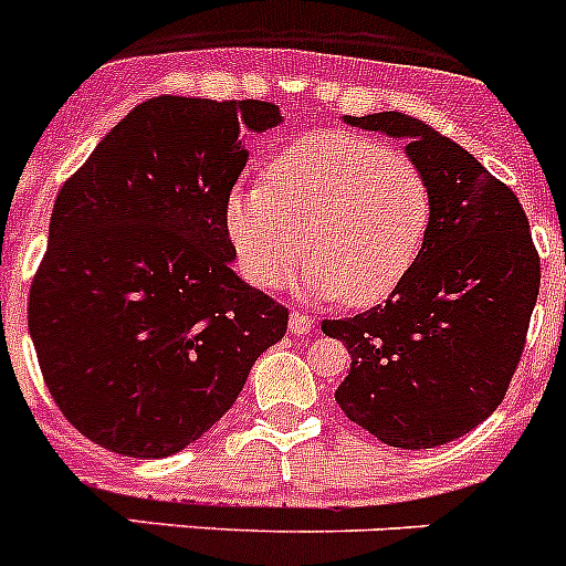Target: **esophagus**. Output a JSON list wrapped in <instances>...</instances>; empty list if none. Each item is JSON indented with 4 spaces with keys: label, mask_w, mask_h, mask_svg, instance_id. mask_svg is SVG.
Returning a JSON list of instances; mask_svg holds the SVG:
<instances>
[{
    "label": "esophagus",
    "mask_w": 566,
    "mask_h": 566,
    "mask_svg": "<svg viewBox=\"0 0 566 566\" xmlns=\"http://www.w3.org/2000/svg\"><path fill=\"white\" fill-rule=\"evenodd\" d=\"M314 328V319L308 317V314L303 312H292V317H289V332L292 334H306Z\"/></svg>",
    "instance_id": "1"
}]
</instances>
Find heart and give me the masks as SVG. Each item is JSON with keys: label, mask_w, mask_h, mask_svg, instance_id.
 <instances>
[{"label": "heart", "mask_w": 566, "mask_h": 566, "mask_svg": "<svg viewBox=\"0 0 566 566\" xmlns=\"http://www.w3.org/2000/svg\"><path fill=\"white\" fill-rule=\"evenodd\" d=\"M431 218L428 175L357 133L289 144L266 184L227 201L229 240L254 286H277L308 252L306 292L357 308L385 300L411 274Z\"/></svg>", "instance_id": "obj_1"}]
</instances>
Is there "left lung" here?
Segmentation results:
<instances>
[{"instance_id": "1", "label": "left lung", "mask_w": 566, "mask_h": 566, "mask_svg": "<svg viewBox=\"0 0 566 566\" xmlns=\"http://www.w3.org/2000/svg\"><path fill=\"white\" fill-rule=\"evenodd\" d=\"M405 138L428 175L433 218L411 274L363 314L323 319L352 354L334 399L359 428L405 451L453 442L502 405L542 283L527 214L507 184L431 124L405 113L345 115Z\"/></svg>"}]
</instances>
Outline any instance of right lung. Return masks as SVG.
Instances as JSON below:
<instances>
[{
    "label": "right lung",
    "instance_id": "1",
    "mask_svg": "<svg viewBox=\"0 0 566 566\" xmlns=\"http://www.w3.org/2000/svg\"><path fill=\"white\" fill-rule=\"evenodd\" d=\"M274 124L269 102L149 98L64 181L28 326L50 397L90 442L184 451L286 334L289 308L232 272L227 232L243 133Z\"/></svg>",
    "mask_w": 566,
    "mask_h": 566
}]
</instances>
